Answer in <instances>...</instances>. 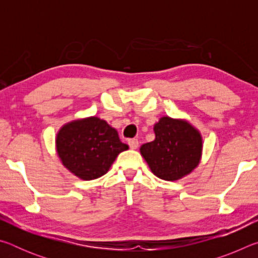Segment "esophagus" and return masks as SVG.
<instances>
[{
	"instance_id": "34e87169",
	"label": "esophagus",
	"mask_w": 258,
	"mask_h": 258,
	"mask_svg": "<svg viewBox=\"0 0 258 258\" xmlns=\"http://www.w3.org/2000/svg\"><path fill=\"white\" fill-rule=\"evenodd\" d=\"M127 143H128V146H130L131 149H137V148L139 147L138 139H130L128 141H127Z\"/></svg>"
}]
</instances>
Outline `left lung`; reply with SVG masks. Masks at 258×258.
<instances>
[{
  "mask_svg": "<svg viewBox=\"0 0 258 258\" xmlns=\"http://www.w3.org/2000/svg\"><path fill=\"white\" fill-rule=\"evenodd\" d=\"M156 139L140 148L151 172L165 181H176L197 167L202 135L185 120L161 117L155 124Z\"/></svg>",
  "mask_w": 258,
  "mask_h": 258,
  "instance_id": "1",
  "label": "left lung"
}]
</instances>
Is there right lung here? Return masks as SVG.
<instances>
[{"label": "right lung", "instance_id": "obj_1", "mask_svg": "<svg viewBox=\"0 0 258 258\" xmlns=\"http://www.w3.org/2000/svg\"><path fill=\"white\" fill-rule=\"evenodd\" d=\"M55 143L64 167L85 181L104 175L119 152L128 149L117 131L98 117L63 125Z\"/></svg>", "mask_w": 258, "mask_h": 258}]
</instances>
